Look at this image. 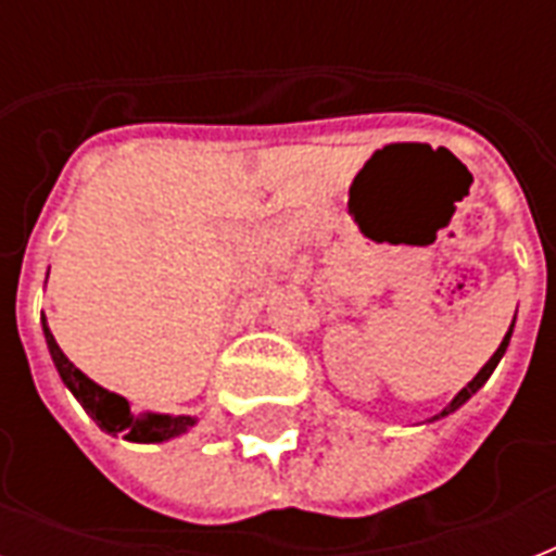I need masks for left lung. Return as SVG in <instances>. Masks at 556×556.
<instances>
[{
  "label": "left lung",
  "instance_id": "obj_1",
  "mask_svg": "<svg viewBox=\"0 0 556 556\" xmlns=\"http://www.w3.org/2000/svg\"><path fill=\"white\" fill-rule=\"evenodd\" d=\"M514 323H517V314H514ZM514 323H510L508 334H505V338H502L500 349H496V352H493V357H491V361H488V364H484L482 369L476 371V378L470 380V383H467L465 389H458V395L453 397V401H450V404L444 406V409H441L439 415H432L430 421H439V418H447L450 413H456L458 406H465L467 401H470V397H473L476 392H479V389L484 387V383H488V378H491V375H493V369H496V366H500L502 355H505V349H508V343H510V334H514Z\"/></svg>",
  "mask_w": 556,
  "mask_h": 556
}]
</instances>
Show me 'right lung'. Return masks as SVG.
I'll use <instances>...</instances> for the list:
<instances>
[{"label":"right lung","instance_id":"obj_1","mask_svg":"<svg viewBox=\"0 0 556 556\" xmlns=\"http://www.w3.org/2000/svg\"><path fill=\"white\" fill-rule=\"evenodd\" d=\"M39 323H42V334H46L48 352H51V361H54L60 378H63L68 392L80 401L83 409L94 418V424H98L103 432L115 435V439L121 435V439L135 441V444H161V441L185 435V432H190L192 427L199 424L195 415H167V413L135 415L132 404H129L124 395L109 392L106 387L94 383L89 375H83V371L63 355V349L56 346L54 334H51V329H48L46 314L39 317Z\"/></svg>","mask_w":556,"mask_h":556}]
</instances>
